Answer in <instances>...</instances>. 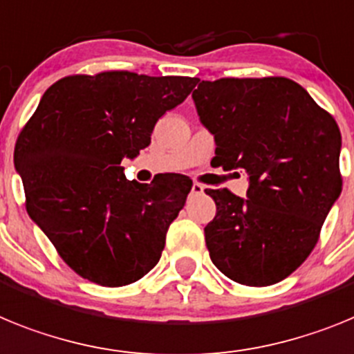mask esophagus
<instances>
[{
    "label": "esophagus",
    "instance_id": "obj_1",
    "mask_svg": "<svg viewBox=\"0 0 354 354\" xmlns=\"http://www.w3.org/2000/svg\"><path fill=\"white\" fill-rule=\"evenodd\" d=\"M203 190H205V185H201V183H192V194H201Z\"/></svg>",
    "mask_w": 354,
    "mask_h": 354
}]
</instances>
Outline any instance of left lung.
<instances>
[{
	"label": "left lung",
	"mask_w": 354,
	"mask_h": 354,
	"mask_svg": "<svg viewBox=\"0 0 354 354\" xmlns=\"http://www.w3.org/2000/svg\"><path fill=\"white\" fill-rule=\"evenodd\" d=\"M198 81L192 100L215 139L212 164L250 178L248 198L207 189L217 207L205 228L212 262L236 283L274 285L308 258L342 192L339 126L288 78Z\"/></svg>",
	"instance_id": "obj_1"
}]
</instances>
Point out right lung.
I'll return each instance as SVG.
<instances>
[{"label":"right lung","mask_w":354,"mask_h":354,"mask_svg":"<svg viewBox=\"0 0 354 354\" xmlns=\"http://www.w3.org/2000/svg\"><path fill=\"white\" fill-rule=\"evenodd\" d=\"M196 87L189 76L75 75L44 92L14 151L26 212L76 274L130 285L158 263L192 181L126 180L122 158L149 146L156 121Z\"/></svg>","instance_id":"add662e5"}]
</instances>
